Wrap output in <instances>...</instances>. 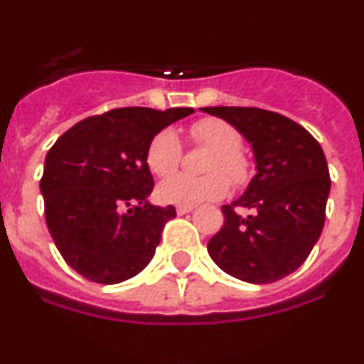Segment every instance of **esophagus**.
Here are the masks:
<instances>
[{
    "mask_svg": "<svg viewBox=\"0 0 364 364\" xmlns=\"http://www.w3.org/2000/svg\"><path fill=\"white\" fill-rule=\"evenodd\" d=\"M192 210H194V205H177L176 207V213L179 216L187 215V213H192Z\"/></svg>",
    "mask_w": 364,
    "mask_h": 364,
    "instance_id": "esophagus-1",
    "label": "esophagus"
}]
</instances>
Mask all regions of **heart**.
Returning a JSON list of instances; mask_svg holds the SVG:
<instances>
[{
    "label": "heart",
    "mask_w": 364,
    "mask_h": 364,
    "mask_svg": "<svg viewBox=\"0 0 364 364\" xmlns=\"http://www.w3.org/2000/svg\"><path fill=\"white\" fill-rule=\"evenodd\" d=\"M194 144L213 149L205 164L209 176L192 177L187 173L170 176L179 168L183 159L181 139L176 131L166 127L151 139L146 151V164L151 173L166 177L159 183L157 198L172 205H198L203 201L222 200L229 192V179L235 187H242L252 177V163L240 151L242 136L239 129L220 118H203L191 125ZM226 175L224 176L223 173Z\"/></svg>",
    "instance_id": "heart-1"
}]
</instances>
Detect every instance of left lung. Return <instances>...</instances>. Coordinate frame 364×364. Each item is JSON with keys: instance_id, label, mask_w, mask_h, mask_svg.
<instances>
[{"instance_id": "1", "label": "left lung", "mask_w": 364, "mask_h": 364, "mask_svg": "<svg viewBox=\"0 0 364 364\" xmlns=\"http://www.w3.org/2000/svg\"><path fill=\"white\" fill-rule=\"evenodd\" d=\"M252 144L257 173L239 200L222 207L224 225L207 252L225 274L274 283L300 268L322 233L331 179L309 131L257 107H203ZM239 208L250 210L242 217Z\"/></svg>"}]
</instances>
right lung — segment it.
Returning a JSON list of instances; mask_svg holds the SVG:
<instances>
[{"mask_svg": "<svg viewBox=\"0 0 364 364\" xmlns=\"http://www.w3.org/2000/svg\"><path fill=\"white\" fill-rule=\"evenodd\" d=\"M177 107H124L70 127L46 155L41 191L46 224L73 270L114 285L144 270L172 205H151L146 151L159 131L192 114Z\"/></svg>", "mask_w": 364, "mask_h": 364, "instance_id": "1", "label": "right lung"}]
</instances>
